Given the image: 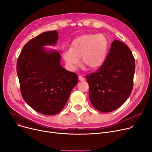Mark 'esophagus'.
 Here are the masks:
<instances>
[{
    "label": "esophagus",
    "mask_w": 152,
    "mask_h": 152,
    "mask_svg": "<svg viewBox=\"0 0 152 152\" xmlns=\"http://www.w3.org/2000/svg\"><path fill=\"white\" fill-rule=\"evenodd\" d=\"M79 80L81 81H84V77L81 76H79Z\"/></svg>",
    "instance_id": "obj_1"
}]
</instances>
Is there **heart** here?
Masks as SVG:
<instances>
[{"label":"heart","instance_id":"1","mask_svg":"<svg viewBox=\"0 0 152 152\" xmlns=\"http://www.w3.org/2000/svg\"><path fill=\"white\" fill-rule=\"evenodd\" d=\"M109 46L108 39L103 34H86L70 44L69 49L62 51L68 68L74 71L82 63L90 69H96L104 63Z\"/></svg>","mask_w":152,"mask_h":152}]
</instances>
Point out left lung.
Masks as SVG:
<instances>
[{
  "label": "left lung",
  "instance_id": "obj_1",
  "mask_svg": "<svg viewBox=\"0 0 152 152\" xmlns=\"http://www.w3.org/2000/svg\"><path fill=\"white\" fill-rule=\"evenodd\" d=\"M135 68L129 48L115 40L103 65L97 72L86 76L94 107L103 113L120 107L132 92Z\"/></svg>",
  "mask_w": 152,
  "mask_h": 152
}]
</instances>
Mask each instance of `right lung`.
Segmentation results:
<instances>
[{"mask_svg": "<svg viewBox=\"0 0 152 152\" xmlns=\"http://www.w3.org/2000/svg\"><path fill=\"white\" fill-rule=\"evenodd\" d=\"M58 39L57 31L40 34L23 47L17 63L24 100L45 115H53L62 110L78 81L76 74L61 66L58 51L44 47L55 45Z\"/></svg>", "mask_w": 152, "mask_h": 152, "instance_id": "obj_1", "label": "right lung"}]
</instances>
